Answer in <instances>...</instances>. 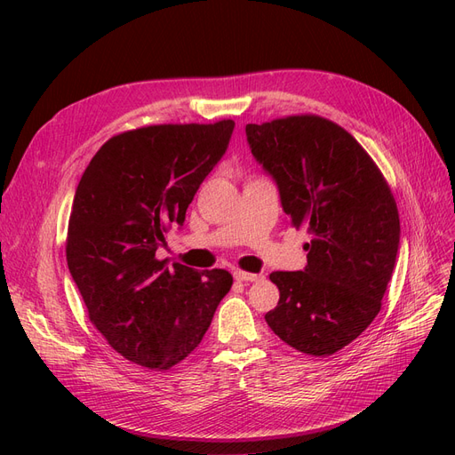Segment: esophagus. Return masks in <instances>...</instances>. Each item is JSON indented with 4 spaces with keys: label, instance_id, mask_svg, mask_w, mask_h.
<instances>
[{
    "label": "esophagus",
    "instance_id": "obj_1",
    "mask_svg": "<svg viewBox=\"0 0 455 455\" xmlns=\"http://www.w3.org/2000/svg\"><path fill=\"white\" fill-rule=\"evenodd\" d=\"M233 277H235L237 281H243V283H254V281L259 279V275L246 273V271H235V273H233Z\"/></svg>",
    "mask_w": 455,
    "mask_h": 455
}]
</instances>
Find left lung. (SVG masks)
Returning <instances> with one entry per match:
<instances>
[{"instance_id": "8db88e82", "label": "left lung", "mask_w": 455, "mask_h": 455, "mask_svg": "<svg viewBox=\"0 0 455 455\" xmlns=\"http://www.w3.org/2000/svg\"><path fill=\"white\" fill-rule=\"evenodd\" d=\"M244 131L291 224L311 235L304 271L269 275L281 298L266 321L291 347L328 356L381 309L401 243L396 203L376 163L332 121L292 116Z\"/></svg>"}]
</instances>
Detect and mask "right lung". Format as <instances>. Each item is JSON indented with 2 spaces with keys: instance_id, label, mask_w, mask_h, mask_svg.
Segmentation results:
<instances>
[{
  "instance_id": "obj_1",
  "label": "right lung",
  "mask_w": 455,
  "mask_h": 455,
  "mask_svg": "<svg viewBox=\"0 0 455 455\" xmlns=\"http://www.w3.org/2000/svg\"><path fill=\"white\" fill-rule=\"evenodd\" d=\"M235 123L151 125L109 139L77 184L66 259L91 323L117 353L169 370L194 351L233 284L231 273L167 266L156 252L184 226Z\"/></svg>"
}]
</instances>
